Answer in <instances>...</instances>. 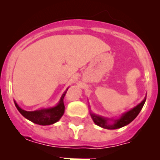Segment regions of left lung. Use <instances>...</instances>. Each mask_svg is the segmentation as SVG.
I'll return each instance as SVG.
<instances>
[{
	"label": "left lung",
	"instance_id": "left-lung-1",
	"mask_svg": "<svg viewBox=\"0 0 160 160\" xmlns=\"http://www.w3.org/2000/svg\"><path fill=\"white\" fill-rule=\"evenodd\" d=\"M146 97L144 98V99L139 104H138L136 107L131 109L130 111H127V112L123 113L118 118H105V117L100 116V115L94 114L91 111L90 112V116L92 118L94 123L96 125L101 127V128L108 130L118 129V128H121L122 127H125V126L128 125L130 122H132L133 120L138 116V114L141 111V110H142V107L144 105V103H145V101H146Z\"/></svg>",
	"mask_w": 160,
	"mask_h": 160
}]
</instances>
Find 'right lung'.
Instances as JSON below:
<instances>
[{"label": "right lung", "mask_w": 160, "mask_h": 160, "mask_svg": "<svg viewBox=\"0 0 160 160\" xmlns=\"http://www.w3.org/2000/svg\"><path fill=\"white\" fill-rule=\"evenodd\" d=\"M67 90L68 88L62 94L57 105L54 106V107H49V108L40 109V110H37V111H27L21 108L18 106V103L16 102V101H14V103H15V106H16L18 111L25 118H27L28 120L32 122L33 123L42 126L51 125V124H53L59 121V119L64 114L65 106L63 99H64Z\"/></svg>", "instance_id": "obj_1"}]
</instances>
